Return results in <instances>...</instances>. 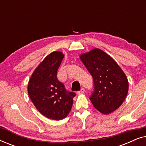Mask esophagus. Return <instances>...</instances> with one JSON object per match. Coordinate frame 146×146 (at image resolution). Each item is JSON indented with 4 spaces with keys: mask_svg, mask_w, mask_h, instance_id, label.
Here are the masks:
<instances>
[{
    "mask_svg": "<svg viewBox=\"0 0 146 146\" xmlns=\"http://www.w3.org/2000/svg\"><path fill=\"white\" fill-rule=\"evenodd\" d=\"M84 92H85V90H84V88H81L80 90L78 92L77 94H78V95H80V94H82L84 93Z\"/></svg>",
    "mask_w": 146,
    "mask_h": 146,
    "instance_id": "obj_1",
    "label": "esophagus"
}]
</instances>
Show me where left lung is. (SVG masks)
<instances>
[{
	"label": "left lung",
	"instance_id": "left-lung-1",
	"mask_svg": "<svg viewBox=\"0 0 146 146\" xmlns=\"http://www.w3.org/2000/svg\"><path fill=\"white\" fill-rule=\"evenodd\" d=\"M80 58L93 78L94 91L90 100L94 107L103 114L113 112L128 92L126 75L110 56L99 48L82 54Z\"/></svg>",
	"mask_w": 146,
	"mask_h": 146
}]
</instances>
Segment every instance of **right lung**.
<instances>
[{
  "instance_id": "obj_1",
  "label": "right lung",
  "mask_w": 146,
  "mask_h": 146,
  "mask_svg": "<svg viewBox=\"0 0 146 146\" xmlns=\"http://www.w3.org/2000/svg\"><path fill=\"white\" fill-rule=\"evenodd\" d=\"M64 56L60 51L48 55L33 72L28 84V94L36 108L54 120H60L68 115L76 96L66 90L56 77Z\"/></svg>"
}]
</instances>
